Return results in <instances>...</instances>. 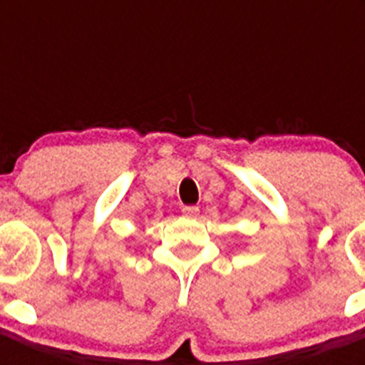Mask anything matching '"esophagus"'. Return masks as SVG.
Wrapping results in <instances>:
<instances>
[{
	"label": "esophagus",
	"instance_id": "34e87169",
	"mask_svg": "<svg viewBox=\"0 0 365 365\" xmlns=\"http://www.w3.org/2000/svg\"><path fill=\"white\" fill-rule=\"evenodd\" d=\"M182 214H185L186 217H197L199 208L197 206H182Z\"/></svg>",
	"mask_w": 365,
	"mask_h": 365
}]
</instances>
